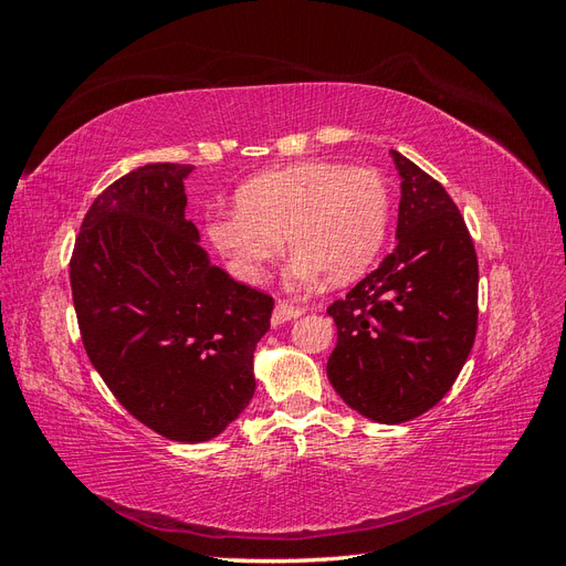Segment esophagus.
Instances as JSON below:
<instances>
[{
  "label": "esophagus",
  "mask_w": 566,
  "mask_h": 566,
  "mask_svg": "<svg viewBox=\"0 0 566 566\" xmlns=\"http://www.w3.org/2000/svg\"><path fill=\"white\" fill-rule=\"evenodd\" d=\"M303 315V308L301 305H292L289 301H277V305H274V311H272V327H280V325H284V322H289V319H296V317H301Z\"/></svg>",
  "instance_id": "34e87169"
}]
</instances>
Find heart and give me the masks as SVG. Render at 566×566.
I'll return each instance as SVG.
<instances>
[{"instance_id": "heart-1", "label": "heart", "mask_w": 566, "mask_h": 566, "mask_svg": "<svg viewBox=\"0 0 566 566\" xmlns=\"http://www.w3.org/2000/svg\"><path fill=\"white\" fill-rule=\"evenodd\" d=\"M391 220V191L373 168L296 164L251 177L237 189V211L218 213L206 234L239 280L258 284L282 253L296 255L289 284L358 280L379 255Z\"/></svg>"}]
</instances>
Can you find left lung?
Listing matches in <instances>:
<instances>
[{
    "label": "left lung",
    "instance_id": "left-lung-1",
    "mask_svg": "<svg viewBox=\"0 0 566 566\" xmlns=\"http://www.w3.org/2000/svg\"><path fill=\"white\" fill-rule=\"evenodd\" d=\"M400 175L396 249L327 313V377L348 408L381 424L424 415L455 384L476 336L474 241L441 182L391 151Z\"/></svg>",
    "mask_w": 566,
    "mask_h": 566
}]
</instances>
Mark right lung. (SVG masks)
<instances>
[{
    "label": "right lung",
    "instance_id": "right-lung-1",
    "mask_svg": "<svg viewBox=\"0 0 566 566\" xmlns=\"http://www.w3.org/2000/svg\"><path fill=\"white\" fill-rule=\"evenodd\" d=\"M193 166L149 164L108 185L80 224L71 289L111 394L144 427L201 443L247 410L272 296L208 261L185 218Z\"/></svg>",
    "mask_w": 566,
    "mask_h": 566
}]
</instances>
